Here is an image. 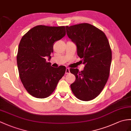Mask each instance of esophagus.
<instances>
[{
    "instance_id": "obj_1",
    "label": "esophagus",
    "mask_w": 131,
    "mask_h": 131,
    "mask_svg": "<svg viewBox=\"0 0 131 131\" xmlns=\"http://www.w3.org/2000/svg\"><path fill=\"white\" fill-rule=\"evenodd\" d=\"M65 74H70V69H69V68H66V69Z\"/></svg>"
}]
</instances>
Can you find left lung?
Masks as SVG:
<instances>
[{
  "mask_svg": "<svg viewBox=\"0 0 131 131\" xmlns=\"http://www.w3.org/2000/svg\"><path fill=\"white\" fill-rule=\"evenodd\" d=\"M66 29L85 65L83 71L70 69L76 78L71 89L78 99L89 101L99 95L108 79L112 61L110 45L105 33L92 24L81 23L66 26Z\"/></svg>",
  "mask_w": 131,
  "mask_h": 131,
  "instance_id": "left-lung-1",
  "label": "left lung"
}]
</instances>
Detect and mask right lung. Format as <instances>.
Wrapping results in <instances>:
<instances>
[{"mask_svg":"<svg viewBox=\"0 0 131 131\" xmlns=\"http://www.w3.org/2000/svg\"><path fill=\"white\" fill-rule=\"evenodd\" d=\"M65 35V26L39 25L30 29L21 39L17 56L18 71L24 88L33 96H49L64 75L65 66L53 68L46 58L51 59L54 43Z\"/></svg>","mask_w":131,"mask_h":131,"instance_id":"obj_1","label":"right lung"}]
</instances>
